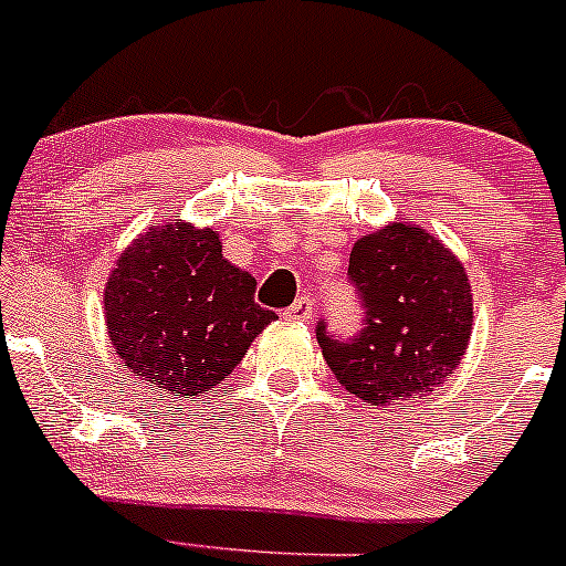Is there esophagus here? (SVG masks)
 I'll return each mask as SVG.
<instances>
[{"label":"esophagus","mask_w":566,"mask_h":566,"mask_svg":"<svg viewBox=\"0 0 566 566\" xmlns=\"http://www.w3.org/2000/svg\"><path fill=\"white\" fill-rule=\"evenodd\" d=\"M313 313H316V305H313L311 296H300V300L285 311V318H291V322H307Z\"/></svg>","instance_id":"34e87169"}]
</instances>
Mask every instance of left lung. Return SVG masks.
<instances>
[{
  "instance_id": "8db88e82",
  "label": "left lung",
  "mask_w": 566,
  "mask_h": 566,
  "mask_svg": "<svg viewBox=\"0 0 566 566\" xmlns=\"http://www.w3.org/2000/svg\"><path fill=\"white\" fill-rule=\"evenodd\" d=\"M348 281L365 307V326L348 340L316 335L337 381L363 403L392 409L433 392L463 359L474 305L463 264L441 240L409 223L359 237Z\"/></svg>"
}]
</instances>
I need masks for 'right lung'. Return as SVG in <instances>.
<instances>
[{
	"label": "right lung",
	"mask_w": 566,
	"mask_h": 566,
	"mask_svg": "<svg viewBox=\"0 0 566 566\" xmlns=\"http://www.w3.org/2000/svg\"><path fill=\"white\" fill-rule=\"evenodd\" d=\"M103 305L127 370L179 398L226 381L277 318L255 302V277L223 259L220 237L193 223L144 231L116 259Z\"/></svg>",
	"instance_id": "add662e5"
}]
</instances>
